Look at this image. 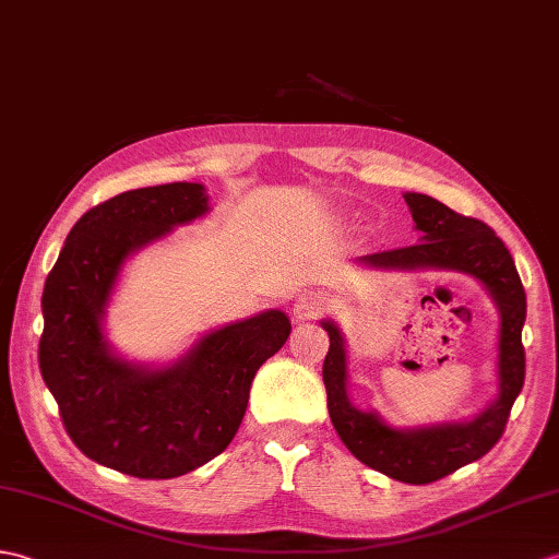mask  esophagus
I'll list each match as a JSON object with an SVG mask.
<instances>
[{
    "mask_svg": "<svg viewBox=\"0 0 559 559\" xmlns=\"http://www.w3.org/2000/svg\"><path fill=\"white\" fill-rule=\"evenodd\" d=\"M329 300L326 295L323 293H317V290H305L297 295V300L293 305V317L297 321H314L323 309H326Z\"/></svg>",
    "mask_w": 559,
    "mask_h": 559,
    "instance_id": "obj_1",
    "label": "esophagus"
}]
</instances>
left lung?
<instances>
[{"mask_svg":"<svg viewBox=\"0 0 559 559\" xmlns=\"http://www.w3.org/2000/svg\"><path fill=\"white\" fill-rule=\"evenodd\" d=\"M405 202L419 242L359 257L357 264L383 271H455L481 283L500 317L496 397L464 421L391 426L379 412L359 409L349 397V349L338 323L331 319L321 321L331 338L329 355L323 359V385L331 421L347 450L395 481L421 486L481 460L500 440L524 385L526 293L510 250L484 221L452 212L421 192H405Z\"/></svg>","mask_w":559,"mask_h":559,"instance_id":"8db88e82","label":"left lung"}]
</instances>
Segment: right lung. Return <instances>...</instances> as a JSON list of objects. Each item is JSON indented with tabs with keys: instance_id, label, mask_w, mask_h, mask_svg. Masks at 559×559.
Listing matches in <instances>:
<instances>
[{
	"instance_id": "add662e5",
	"label": "right lung",
	"mask_w": 559,
	"mask_h": 559,
	"mask_svg": "<svg viewBox=\"0 0 559 559\" xmlns=\"http://www.w3.org/2000/svg\"><path fill=\"white\" fill-rule=\"evenodd\" d=\"M202 183L116 194L78 218L43 293L40 371L73 443L138 478H176L228 448L257 369L290 335L281 309L200 335L164 365L126 359L104 319L128 259L210 214Z\"/></svg>"
}]
</instances>
